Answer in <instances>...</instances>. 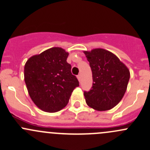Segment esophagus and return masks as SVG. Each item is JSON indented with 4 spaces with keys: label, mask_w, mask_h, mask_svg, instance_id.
I'll return each instance as SVG.
<instances>
[{
    "label": "esophagus",
    "mask_w": 150,
    "mask_h": 150,
    "mask_svg": "<svg viewBox=\"0 0 150 150\" xmlns=\"http://www.w3.org/2000/svg\"><path fill=\"white\" fill-rule=\"evenodd\" d=\"M77 77H78V80H79V81L80 82V80H81V75H80V74H79V75H78Z\"/></svg>",
    "instance_id": "1"
}]
</instances>
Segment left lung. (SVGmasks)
<instances>
[{
	"instance_id": "8db88e82",
	"label": "left lung",
	"mask_w": 150,
	"mask_h": 150,
	"mask_svg": "<svg viewBox=\"0 0 150 150\" xmlns=\"http://www.w3.org/2000/svg\"><path fill=\"white\" fill-rule=\"evenodd\" d=\"M92 70L93 86L84 91L86 103L97 111L116 106L127 91L130 72L119 58L103 49L84 52Z\"/></svg>"
}]
</instances>
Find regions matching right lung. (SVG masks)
<instances>
[{"instance_id":"right-lung-1","label":"right lung","mask_w":150,"mask_h":150,"mask_svg":"<svg viewBox=\"0 0 150 150\" xmlns=\"http://www.w3.org/2000/svg\"><path fill=\"white\" fill-rule=\"evenodd\" d=\"M68 53L53 47L30 57L24 67V80L31 100L46 112L60 111L68 103L71 93L79 86L67 62Z\"/></svg>"}]
</instances>
